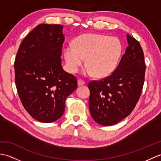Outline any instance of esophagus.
<instances>
[{
  "mask_svg": "<svg viewBox=\"0 0 161 161\" xmlns=\"http://www.w3.org/2000/svg\"><path fill=\"white\" fill-rule=\"evenodd\" d=\"M85 84H86V81L81 80V79H79V80H78V81H77L78 86H82V85H84Z\"/></svg>",
  "mask_w": 161,
  "mask_h": 161,
  "instance_id": "obj_1",
  "label": "esophagus"
}]
</instances>
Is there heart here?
Segmentation results:
<instances>
[{"instance_id":"obj_1","label":"heart","mask_w":161,"mask_h":161,"mask_svg":"<svg viewBox=\"0 0 161 161\" xmlns=\"http://www.w3.org/2000/svg\"><path fill=\"white\" fill-rule=\"evenodd\" d=\"M122 44L117 38L99 34H83L64 49V58L69 71L75 73L84 59L85 74L103 77L113 73L122 53Z\"/></svg>"}]
</instances>
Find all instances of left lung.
I'll return each instance as SVG.
<instances>
[{
	"mask_svg": "<svg viewBox=\"0 0 161 161\" xmlns=\"http://www.w3.org/2000/svg\"><path fill=\"white\" fill-rule=\"evenodd\" d=\"M127 40L128 46L114 71L88 84L90 113L100 125H114L128 117L143 91L146 69L143 51L133 37L127 34Z\"/></svg>",
	"mask_w": 161,
	"mask_h": 161,
	"instance_id": "obj_1",
	"label": "left lung"
}]
</instances>
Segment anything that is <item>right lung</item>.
Listing matches in <instances>:
<instances>
[{
	"label": "right lung",
	"instance_id": "1",
	"mask_svg": "<svg viewBox=\"0 0 161 161\" xmlns=\"http://www.w3.org/2000/svg\"><path fill=\"white\" fill-rule=\"evenodd\" d=\"M61 25L40 24L22 40L14 62L15 83L22 106L36 120L57 121L65 100L77 87L62 67L64 36Z\"/></svg>",
	"mask_w": 161,
	"mask_h": 161
}]
</instances>
